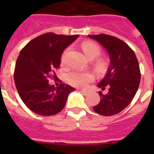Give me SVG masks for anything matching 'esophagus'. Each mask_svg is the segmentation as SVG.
<instances>
[{
    "label": "esophagus",
    "instance_id": "obj_1",
    "mask_svg": "<svg viewBox=\"0 0 154 154\" xmlns=\"http://www.w3.org/2000/svg\"><path fill=\"white\" fill-rule=\"evenodd\" d=\"M79 91L82 93V94H83L84 95H87L88 94V91L87 90H85V89H79Z\"/></svg>",
    "mask_w": 154,
    "mask_h": 154
}]
</instances>
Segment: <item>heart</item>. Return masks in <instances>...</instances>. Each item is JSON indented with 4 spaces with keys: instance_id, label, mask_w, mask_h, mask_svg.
Wrapping results in <instances>:
<instances>
[{
    "instance_id": "1",
    "label": "heart",
    "mask_w": 154,
    "mask_h": 154,
    "mask_svg": "<svg viewBox=\"0 0 154 154\" xmlns=\"http://www.w3.org/2000/svg\"><path fill=\"white\" fill-rule=\"evenodd\" d=\"M82 50L84 52L87 57L92 60L97 57L101 54V49L98 44L94 42H85L82 45ZM66 52L64 53L61 57L62 64L66 62ZM96 65L97 69L102 70L105 67V61L102 59H98L96 61ZM68 82L72 85L77 87H85L87 85L93 82L94 77L93 73L89 72H80V71H72L69 72L67 76Z\"/></svg>"
}]
</instances>
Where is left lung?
I'll use <instances>...</instances> for the list:
<instances>
[{
    "mask_svg": "<svg viewBox=\"0 0 154 154\" xmlns=\"http://www.w3.org/2000/svg\"><path fill=\"white\" fill-rule=\"evenodd\" d=\"M89 37L102 45L110 58L107 74L97 85L102 90L108 88L109 91L106 94L99 92L101 101L94 106V110L103 116L119 113L130 104L138 89L141 80L138 60L134 50L117 37L104 33Z\"/></svg>",
    "mask_w": 154,
    "mask_h": 154,
    "instance_id": "8db88e82",
    "label": "left lung"
}]
</instances>
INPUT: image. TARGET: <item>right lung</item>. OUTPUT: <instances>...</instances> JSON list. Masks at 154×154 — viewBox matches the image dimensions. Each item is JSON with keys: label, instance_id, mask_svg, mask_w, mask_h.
<instances>
[{"label": "right lung", "instance_id": "obj_1", "mask_svg": "<svg viewBox=\"0 0 154 154\" xmlns=\"http://www.w3.org/2000/svg\"><path fill=\"white\" fill-rule=\"evenodd\" d=\"M79 35L46 32L30 41L20 51L14 69V82L20 99L30 110L42 116H52L64 109L69 94L75 89L60 84L49 85L55 77L63 51Z\"/></svg>", "mask_w": 154, "mask_h": 154}]
</instances>
